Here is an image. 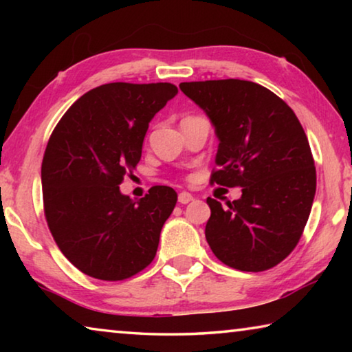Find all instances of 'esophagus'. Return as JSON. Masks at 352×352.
Wrapping results in <instances>:
<instances>
[{
  "label": "esophagus",
  "instance_id": "obj_1",
  "mask_svg": "<svg viewBox=\"0 0 352 352\" xmlns=\"http://www.w3.org/2000/svg\"><path fill=\"white\" fill-rule=\"evenodd\" d=\"M192 199H194L192 195H190L189 192H186V190H183V192L178 194V201H180L182 205H186V204H189V201L192 200Z\"/></svg>",
  "mask_w": 352,
  "mask_h": 352
}]
</instances>
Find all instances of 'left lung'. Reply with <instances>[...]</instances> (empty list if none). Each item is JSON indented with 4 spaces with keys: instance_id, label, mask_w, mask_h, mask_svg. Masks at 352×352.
I'll use <instances>...</instances> for the list:
<instances>
[{
    "instance_id": "8db88e82",
    "label": "left lung",
    "mask_w": 352,
    "mask_h": 352,
    "mask_svg": "<svg viewBox=\"0 0 352 352\" xmlns=\"http://www.w3.org/2000/svg\"><path fill=\"white\" fill-rule=\"evenodd\" d=\"M180 90L210 116L219 138L211 184L242 188V197L211 208L205 236L225 265L264 272L294 252L311 214L317 170L294 110L259 83L183 82Z\"/></svg>"
}]
</instances>
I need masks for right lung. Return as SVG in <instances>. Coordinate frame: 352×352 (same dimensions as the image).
Returning <instances> with one entry per match:
<instances>
[{
    "label": "right lung",
    "instance_id": "right-lung-1",
    "mask_svg": "<svg viewBox=\"0 0 352 352\" xmlns=\"http://www.w3.org/2000/svg\"><path fill=\"white\" fill-rule=\"evenodd\" d=\"M177 93L168 82L105 83L52 130L41 163L45 217L65 258L88 276L122 281L157 254L177 192L153 186L133 201L119 184L140 163L151 119Z\"/></svg>",
    "mask_w": 352,
    "mask_h": 352
}]
</instances>
